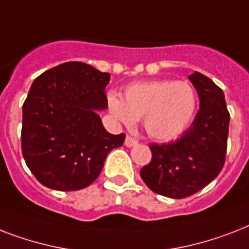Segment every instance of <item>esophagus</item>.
Listing matches in <instances>:
<instances>
[{
  "mask_svg": "<svg viewBox=\"0 0 249 249\" xmlns=\"http://www.w3.org/2000/svg\"><path fill=\"white\" fill-rule=\"evenodd\" d=\"M138 143V142H137L136 140H134V138H132V137H126V138H125V142H124V144L125 146H126V147H133V146H136V144Z\"/></svg>",
  "mask_w": 249,
  "mask_h": 249,
  "instance_id": "esophagus-1",
  "label": "esophagus"
}]
</instances>
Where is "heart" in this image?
<instances>
[{"label":"heart","mask_w":249,"mask_h":249,"mask_svg":"<svg viewBox=\"0 0 249 249\" xmlns=\"http://www.w3.org/2000/svg\"><path fill=\"white\" fill-rule=\"evenodd\" d=\"M107 106L119 123L132 126L142 119L144 132L156 141H172L193 123L197 95L187 81L151 80L129 85L124 99L109 93Z\"/></svg>","instance_id":"obj_1"}]
</instances>
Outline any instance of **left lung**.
Listing matches in <instances>:
<instances>
[{
  "label": "left lung",
  "mask_w": 249,
  "mask_h": 249,
  "mask_svg": "<svg viewBox=\"0 0 249 249\" xmlns=\"http://www.w3.org/2000/svg\"><path fill=\"white\" fill-rule=\"evenodd\" d=\"M189 80L200 102L193 124L170 143L150 144L152 160L141 169L148 189L172 199L187 197L211 183L224 166L228 148L230 113L224 91L200 72Z\"/></svg>",
  "instance_id": "left-lung-1"
}]
</instances>
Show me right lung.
Wrapping results in <instances>:
<instances>
[{
	"label": "right lung",
	"instance_id": "obj_1",
	"mask_svg": "<svg viewBox=\"0 0 249 249\" xmlns=\"http://www.w3.org/2000/svg\"><path fill=\"white\" fill-rule=\"evenodd\" d=\"M111 75L81 62H67L33 81L23 105L21 151L40 183L75 191L91 185L112 148L125 134L113 136L102 124Z\"/></svg>",
	"mask_w": 249,
	"mask_h": 249
}]
</instances>
